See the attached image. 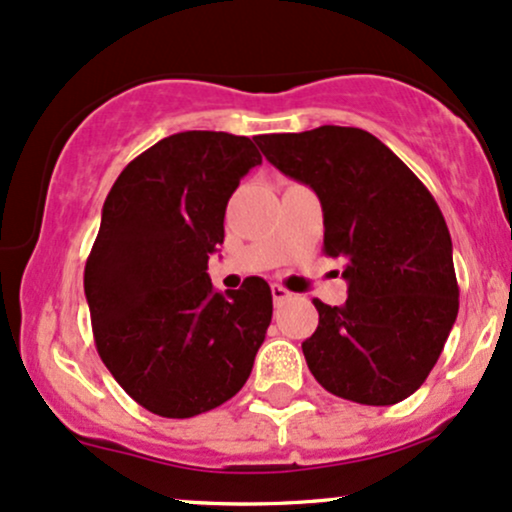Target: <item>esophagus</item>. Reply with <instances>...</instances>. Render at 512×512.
<instances>
[{
	"label": "esophagus",
	"mask_w": 512,
	"mask_h": 512,
	"mask_svg": "<svg viewBox=\"0 0 512 512\" xmlns=\"http://www.w3.org/2000/svg\"><path fill=\"white\" fill-rule=\"evenodd\" d=\"M272 299H274V303H284V301H289V299H291V291H289V289H284V286L274 284V286H272Z\"/></svg>",
	"instance_id": "esophagus-1"
}]
</instances>
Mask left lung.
Masks as SVG:
<instances>
[{
	"instance_id": "8db88e82",
	"label": "left lung",
	"mask_w": 512,
	"mask_h": 512,
	"mask_svg": "<svg viewBox=\"0 0 512 512\" xmlns=\"http://www.w3.org/2000/svg\"><path fill=\"white\" fill-rule=\"evenodd\" d=\"M279 172L323 206V252L345 262L347 301L318 308L303 342L325 391L393 406L423 386L459 311L452 238L423 182L362 128L320 126L257 136Z\"/></svg>"
}]
</instances>
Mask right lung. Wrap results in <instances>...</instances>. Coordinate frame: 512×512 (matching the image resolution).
I'll list each match as a JSON object with an SVG mask.
<instances>
[{
  "instance_id": "1",
  "label": "right lung",
  "mask_w": 512,
  "mask_h": 512,
  "mask_svg": "<svg viewBox=\"0 0 512 512\" xmlns=\"http://www.w3.org/2000/svg\"><path fill=\"white\" fill-rule=\"evenodd\" d=\"M262 155L250 138L184 131L126 165L84 265L92 333L121 389L162 418H194L243 389L272 320V289H213L223 216Z\"/></svg>"
}]
</instances>
